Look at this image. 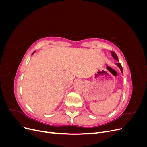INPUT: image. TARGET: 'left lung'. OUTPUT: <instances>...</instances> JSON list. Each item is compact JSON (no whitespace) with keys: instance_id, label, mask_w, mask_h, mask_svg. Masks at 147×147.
<instances>
[{"instance_id":"8db88e82","label":"left lung","mask_w":147,"mask_h":147,"mask_svg":"<svg viewBox=\"0 0 147 147\" xmlns=\"http://www.w3.org/2000/svg\"><path fill=\"white\" fill-rule=\"evenodd\" d=\"M111 53H112V56L114 57V58H115V59H116L117 61H119L118 58V56H117V55H116V53H115L114 51H111ZM117 65L118 66V67L120 69V70H121V72L123 74V67H122V66H121V64H120V63H117Z\"/></svg>"}]
</instances>
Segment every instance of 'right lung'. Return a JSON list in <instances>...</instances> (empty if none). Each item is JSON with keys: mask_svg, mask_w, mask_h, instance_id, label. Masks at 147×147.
<instances>
[{"mask_svg": "<svg viewBox=\"0 0 147 147\" xmlns=\"http://www.w3.org/2000/svg\"><path fill=\"white\" fill-rule=\"evenodd\" d=\"M34 53H35V51H34ZM34 53H32V54H34Z\"/></svg>", "mask_w": 147, "mask_h": 147, "instance_id": "right-lung-1", "label": "right lung"}]
</instances>
